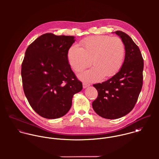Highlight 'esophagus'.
Listing matches in <instances>:
<instances>
[{
    "instance_id": "1",
    "label": "esophagus",
    "mask_w": 159,
    "mask_h": 159,
    "mask_svg": "<svg viewBox=\"0 0 159 159\" xmlns=\"http://www.w3.org/2000/svg\"><path fill=\"white\" fill-rule=\"evenodd\" d=\"M83 88L85 89V88L89 87L90 86V84H88V83H83Z\"/></svg>"
}]
</instances>
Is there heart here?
I'll list each match as a JSON object with an SVG mask.
<instances>
[{"label": "heart", "instance_id": "heart-1", "mask_svg": "<svg viewBox=\"0 0 159 159\" xmlns=\"http://www.w3.org/2000/svg\"><path fill=\"white\" fill-rule=\"evenodd\" d=\"M81 47L71 46L67 59L71 67L80 71L92 65L94 67L84 71L78 77L84 81H96L103 78L113 76L121 68L125 48L119 37L93 35L81 41Z\"/></svg>", "mask_w": 159, "mask_h": 159}]
</instances>
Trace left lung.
Wrapping results in <instances>:
<instances>
[{"label": "left lung", "instance_id": "1", "mask_svg": "<svg viewBox=\"0 0 159 159\" xmlns=\"http://www.w3.org/2000/svg\"><path fill=\"white\" fill-rule=\"evenodd\" d=\"M123 41L125 54L120 70L112 78L93 86L98 97L92 108L100 116L118 119L129 113L134 108L143 86V59L138 46L122 31L114 32Z\"/></svg>", "mask_w": 159, "mask_h": 159}]
</instances>
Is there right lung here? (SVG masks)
Wrapping results in <instances>:
<instances>
[{
    "label": "right lung",
    "mask_w": 159,
    "mask_h": 159,
    "mask_svg": "<svg viewBox=\"0 0 159 159\" xmlns=\"http://www.w3.org/2000/svg\"><path fill=\"white\" fill-rule=\"evenodd\" d=\"M73 36L43 34L27 48L21 66L23 90L33 110L46 119L68 113L83 84L67 59Z\"/></svg>",
    "instance_id": "1"
}]
</instances>
